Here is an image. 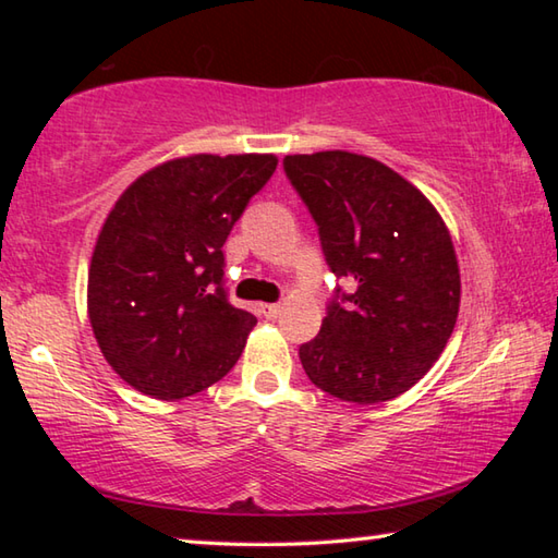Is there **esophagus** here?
<instances>
[{
	"label": "esophagus",
	"instance_id": "34e87169",
	"mask_svg": "<svg viewBox=\"0 0 558 558\" xmlns=\"http://www.w3.org/2000/svg\"><path fill=\"white\" fill-rule=\"evenodd\" d=\"M282 313V307L276 305V302H260L258 305V315H263L266 319H276Z\"/></svg>",
	"mask_w": 558,
	"mask_h": 558
}]
</instances>
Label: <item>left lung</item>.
<instances>
[{"label": "left lung", "mask_w": 558, "mask_h": 558, "mask_svg": "<svg viewBox=\"0 0 558 558\" xmlns=\"http://www.w3.org/2000/svg\"><path fill=\"white\" fill-rule=\"evenodd\" d=\"M282 169L317 223L325 260L354 292L335 290L319 335L300 347L317 389L352 403L396 399L446 349L460 270L440 214L372 157L288 155Z\"/></svg>", "instance_id": "8db88e82"}]
</instances>
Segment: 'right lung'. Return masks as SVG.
<instances>
[{"label": "right lung", "instance_id": "1", "mask_svg": "<svg viewBox=\"0 0 558 558\" xmlns=\"http://www.w3.org/2000/svg\"><path fill=\"white\" fill-rule=\"evenodd\" d=\"M278 167L272 155H192L135 179L88 270V317L122 381L155 399L223 379L258 319L233 307L223 243Z\"/></svg>", "mask_w": 558, "mask_h": 558}]
</instances>
